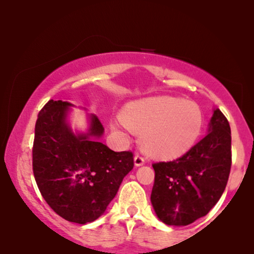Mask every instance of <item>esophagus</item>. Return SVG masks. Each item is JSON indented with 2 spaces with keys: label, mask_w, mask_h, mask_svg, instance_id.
<instances>
[{
  "label": "esophagus",
  "mask_w": 254,
  "mask_h": 254,
  "mask_svg": "<svg viewBox=\"0 0 254 254\" xmlns=\"http://www.w3.org/2000/svg\"><path fill=\"white\" fill-rule=\"evenodd\" d=\"M145 162V160H144V157L141 155V154H138L137 153L136 155H135V166H137V167H138V166H142Z\"/></svg>",
  "instance_id": "esophagus-1"
}]
</instances>
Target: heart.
Segmentation results:
<instances>
[{"label":"heart","instance_id":"1","mask_svg":"<svg viewBox=\"0 0 254 254\" xmlns=\"http://www.w3.org/2000/svg\"><path fill=\"white\" fill-rule=\"evenodd\" d=\"M122 117L113 127L141 135L144 151L160 159L186 153L196 143L204 123L203 112L196 103L174 97L133 101L125 106Z\"/></svg>","mask_w":254,"mask_h":254}]
</instances>
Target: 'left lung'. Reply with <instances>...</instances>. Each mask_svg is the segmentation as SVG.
I'll use <instances>...</instances> for the list:
<instances>
[{
    "label": "left lung",
    "instance_id": "left-lung-1",
    "mask_svg": "<svg viewBox=\"0 0 254 254\" xmlns=\"http://www.w3.org/2000/svg\"><path fill=\"white\" fill-rule=\"evenodd\" d=\"M232 167L228 119L215 110L209 132L183 156L153 164L151 204L168 226H188L205 216L222 196Z\"/></svg>",
    "mask_w": 254,
    "mask_h": 254
}]
</instances>
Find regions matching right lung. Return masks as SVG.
<instances>
[{
	"mask_svg": "<svg viewBox=\"0 0 254 254\" xmlns=\"http://www.w3.org/2000/svg\"><path fill=\"white\" fill-rule=\"evenodd\" d=\"M70 104L49 100L38 113L32 166L40 193L49 206L69 222H93L117 194L133 168L132 151H113L93 139L104 127L92 116L88 133L74 135L65 123Z\"/></svg>",
	"mask_w": 254,
	"mask_h": 254,
	"instance_id": "obj_1",
	"label": "right lung"
}]
</instances>
